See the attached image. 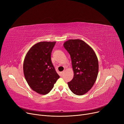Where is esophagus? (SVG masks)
I'll list each match as a JSON object with an SVG mask.
<instances>
[{
    "label": "esophagus",
    "instance_id": "1",
    "mask_svg": "<svg viewBox=\"0 0 124 124\" xmlns=\"http://www.w3.org/2000/svg\"><path fill=\"white\" fill-rule=\"evenodd\" d=\"M64 72H65V71H62V72H61V75H63V74H64Z\"/></svg>",
    "mask_w": 124,
    "mask_h": 124
}]
</instances>
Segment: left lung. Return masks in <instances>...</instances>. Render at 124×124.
<instances>
[{"label":"left lung","instance_id":"1","mask_svg":"<svg viewBox=\"0 0 124 124\" xmlns=\"http://www.w3.org/2000/svg\"><path fill=\"white\" fill-rule=\"evenodd\" d=\"M69 53L74 71L72 80L68 82L74 94L87 93L94 84L99 72V62L93 49L79 39L69 40L63 44Z\"/></svg>","mask_w":124,"mask_h":124}]
</instances>
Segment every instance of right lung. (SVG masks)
I'll return each mask as SVG.
<instances>
[{
    "mask_svg": "<svg viewBox=\"0 0 124 124\" xmlns=\"http://www.w3.org/2000/svg\"><path fill=\"white\" fill-rule=\"evenodd\" d=\"M56 42H41L34 45L25 57L23 69L30 87L41 94L48 93L59 75L51 61V56Z\"/></svg>",
    "mask_w": 124,
    "mask_h": 124,
    "instance_id": "1",
    "label": "right lung"
}]
</instances>
